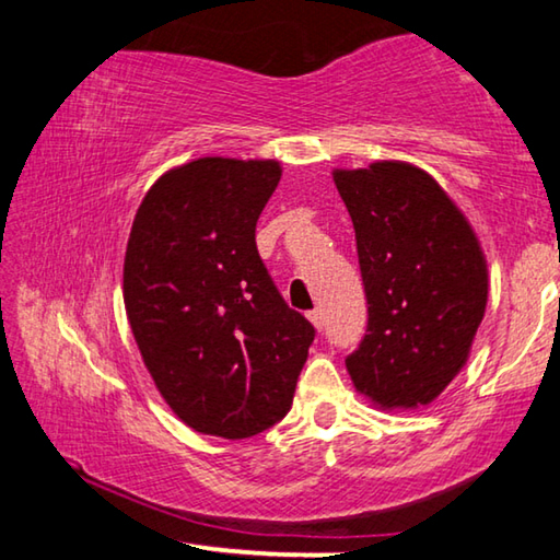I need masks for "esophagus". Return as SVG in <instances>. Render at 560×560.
<instances>
[{
	"label": "esophagus",
	"instance_id": "esophagus-1",
	"mask_svg": "<svg viewBox=\"0 0 560 560\" xmlns=\"http://www.w3.org/2000/svg\"><path fill=\"white\" fill-rule=\"evenodd\" d=\"M308 318H311V324H314L318 330L326 326V314H324V311H320V308H314V311H311Z\"/></svg>",
	"mask_w": 560,
	"mask_h": 560
}]
</instances>
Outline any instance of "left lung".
Instances as JSON below:
<instances>
[{
    "label": "left lung",
    "mask_w": 560,
    "mask_h": 560,
    "mask_svg": "<svg viewBox=\"0 0 560 560\" xmlns=\"http://www.w3.org/2000/svg\"><path fill=\"white\" fill-rule=\"evenodd\" d=\"M355 230L368 326L346 358L383 407L438 397L467 363L487 308V264L467 220L420 167L336 170Z\"/></svg>",
    "instance_id": "left-lung-1"
}]
</instances>
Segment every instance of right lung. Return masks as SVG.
I'll list each match as a JSON object with an SVG mask.
<instances>
[{"label":"right lung","instance_id":"obj_1","mask_svg":"<svg viewBox=\"0 0 560 560\" xmlns=\"http://www.w3.org/2000/svg\"><path fill=\"white\" fill-rule=\"evenodd\" d=\"M279 177L273 160H192L150 187L132 222V336L160 395L197 432L244 440L277 424L316 338L257 249Z\"/></svg>","mask_w":560,"mask_h":560}]
</instances>
